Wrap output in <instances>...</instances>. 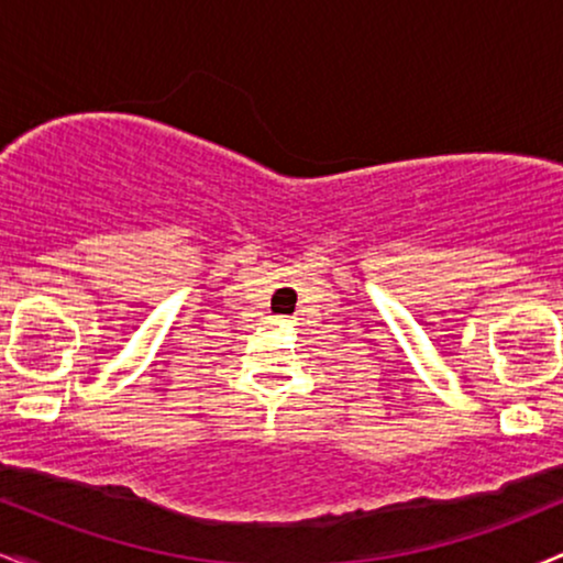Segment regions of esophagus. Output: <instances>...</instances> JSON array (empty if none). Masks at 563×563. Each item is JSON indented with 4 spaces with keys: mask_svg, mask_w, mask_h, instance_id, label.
Returning a JSON list of instances; mask_svg holds the SVG:
<instances>
[{
    "mask_svg": "<svg viewBox=\"0 0 563 563\" xmlns=\"http://www.w3.org/2000/svg\"><path fill=\"white\" fill-rule=\"evenodd\" d=\"M273 325H290V320H286V318H275Z\"/></svg>",
    "mask_w": 563,
    "mask_h": 563,
    "instance_id": "34e87169",
    "label": "esophagus"
}]
</instances>
